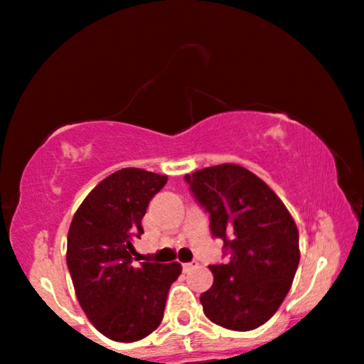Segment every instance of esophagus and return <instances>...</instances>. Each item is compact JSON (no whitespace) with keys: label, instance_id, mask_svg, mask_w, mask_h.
Wrapping results in <instances>:
<instances>
[{"label":"esophagus","instance_id":"34e87169","mask_svg":"<svg viewBox=\"0 0 364 364\" xmlns=\"http://www.w3.org/2000/svg\"><path fill=\"white\" fill-rule=\"evenodd\" d=\"M195 266H197V262H186V264H182V267H183V272L192 271Z\"/></svg>","mask_w":364,"mask_h":364}]
</instances>
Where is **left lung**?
<instances>
[{
	"label": "left lung",
	"mask_w": 364,
	"mask_h": 364,
	"mask_svg": "<svg viewBox=\"0 0 364 364\" xmlns=\"http://www.w3.org/2000/svg\"><path fill=\"white\" fill-rule=\"evenodd\" d=\"M183 178L230 255L226 264L210 266L213 286L200 296L203 312L223 328L255 330L292 286L300 259L296 221L267 183L241 166L205 167Z\"/></svg>",
	"instance_id": "left-lung-1"
}]
</instances>
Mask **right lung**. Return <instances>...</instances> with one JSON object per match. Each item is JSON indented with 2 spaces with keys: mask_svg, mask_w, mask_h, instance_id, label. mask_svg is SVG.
Masks as SVG:
<instances>
[{
  "mask_svg": "<svg viewBox=\"0 0 364 364\" xmlns=\"http://www.w3.org/2000/svg\"><path fill=\"white\" fill-rule=\"evenodd\" d=\"M167 176L126 167L103 178L73 215L67 266L78 304L100 333L131 343L152 333L164 317L178 262L133 266V236Z\"/></svg>",
  "mask_w": 364,
  "mask_h": 364,
  "instance_id": "obj_1",
  "label": "right lung"
}]
</instances>
